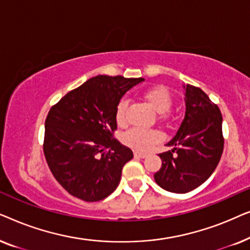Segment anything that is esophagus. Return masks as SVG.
Returning a JSON list of instances; mask_svg holds the SVG:
<instances>
[{"instance_id":"obj_1","label":"esophagus","mask_w":250,"mask_h":250,"mask_svg":"<svg viewBox=\"0 0 250 250\" xmlns=\"http://www.w3.org/2000/svg\"><path fill=\"white\" fill-rule=\"evenodd\" d=\"M134 157H136V158H146V153H143V152H140V151H134Z\"/></svg>"}]
</instances>
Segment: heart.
<instances>
[{
  "label": "heart",
  "instance_id": "1",
  "mask_svg": "<svg viewBox=\"0 0 250 250\" xmlns=\"http://www.w3.org/2000/svg\"><path fill=\"white\" fill-rule=\"evenodd\" d=\"M145 99L157 112H165L168 110L172 104V99L168 91L164 86H155L145 92ZM127 107V101L123 99L117 105L116 117L118 123L125 121V110ZM162 139V134L156 129H146L141 127H134L125 133L124 142L133 149L140 151H146Z\"/></svg>",
  "mask_w": 250,
  "mask_h": 250
}]
</instances>
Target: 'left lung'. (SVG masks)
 Returning <instances> with one entry per match:
<instances>
[{"label": "left lung", "mask_w": 250, "mask_h": 250, "mask_svg": "<svg viewBox=\"0 0 250 250\" xmlns=\"http://www.w3.org/2000/svg\"><path fill=\"white\" fill-rule=\"evenodd\" d=\"M186 115L176 134L159 153L162 167L155 173L160 188L174 193H187L209 179L223 152L222 114L199 87L183 85Z\"/></svg>", "instance_id": "8db88e82"}]
</instances>
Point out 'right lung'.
I'll return each mask as SVG.
<instances>
[{"label": "right lung", "instance_id": "add662e5", "mask_svg": "<svg viewBox=\"0 0 250 250\" xmlns=\"http://www.w3.org/2000/svg\"><path fill=\"white\" fill-rule=\"evenodd\" d=\"M143 81L98 75L50 109L44 155L53 176L71 196L92 203L118 187L133 152L112 138L116 111L123 95Z\"/></svg>", "mask_w": 250, "mask_h": 250}]
</instances>
